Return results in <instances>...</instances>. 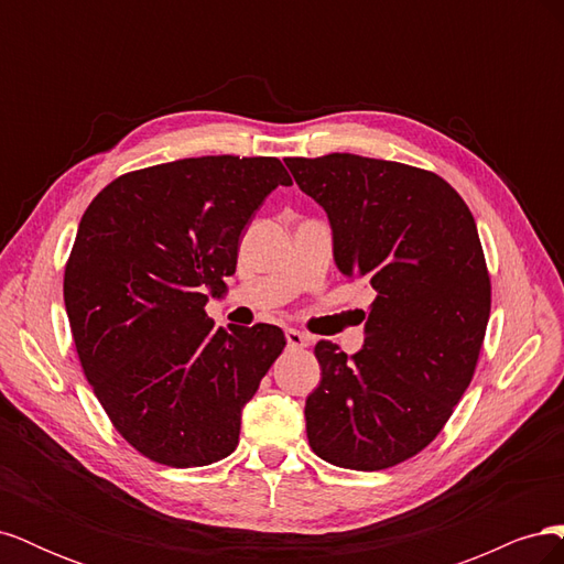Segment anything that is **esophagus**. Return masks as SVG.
<instances>
[{
    "label": "esophagus",
    "instance_id": "esophagus-1",
    "mask_svg": "<svg viewBox=\"0 0 564 564\" xmlns=\"http://www.w3.org/2000/svg\"><path fill=\"white\" fill-rule=\"evenodd\" d=\"M284 336H286V346L294 348V350H301V348H308L311 346V336L299 332V329H286Z\"/></svg>",
    "mask_w": 564,
    "mask_h": 564
}]
</instances>
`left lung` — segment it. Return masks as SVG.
I'll return each instance as SVG.
<instances>
[{
	"mask_svg": "<svg viewBox=\"0 0 564 564\" xmlns=\"http://www.w3.org/2000/svg\"><path fill=\"white\" fill-rule=\"evenodd\" d=\"M284 164L327 212L338 270L373 294L360 352L315 346L308 442L340 468L398 466L442 431L482 348L491 284L475 218L447 181L409 164L350 152Z\"/></svg>",
	"mask_w": 564,
	"mask_h": 564,
	"instance_id": "obj_1",
	"label": "left lung"
}]
</instances>
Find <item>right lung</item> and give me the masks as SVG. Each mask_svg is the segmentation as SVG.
<instances>
[{
    "instance_id": "1",
    "label": "right lung",
    "mask_w": 564,
    "mask_h": 564,
    "mask_svg": "<svg viewBox=\"0 0 564 564\" xmlns=\"http://www.w3.org/2000/svg\"><path fill=\"white\" fill-rule=\"evenodd\" d=\"M278 185H292L278 158L176 160L115 178L79 220L63 296L84 377L158 464L235 452L242 409L284 350L275 324L224 329L204 313Z\"/></svg>"
}]
</instances>
